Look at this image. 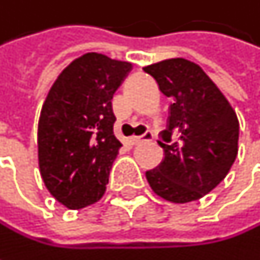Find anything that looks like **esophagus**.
<instances>
[{"label":"esophagus","mask_w":260,"mask_h":260,"mask_svg":"<svg viewBox=\"0 0 260 260\" xmlns=\"http://www.w3.org/2000/svg\"><path fill=\"white\" fill-rule=\"evenodd\" d=\"M153 138V134L152 132H144L143 135H140V137H132L131 138V141L134 143V144H138V143H141V141H150Z\"/></svg>","instance_id":"obj_1"}]
</instances>
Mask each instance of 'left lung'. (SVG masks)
I'll return each mask as SVG.
<instances>
[{"instance_id":"left-lung-1","label":"left lung","mask_w":260,"mask_h":260,"mask_svg":"<svg viewBox=\"0 0 260 260\" xmlns=\"http://www.w3.org/2000/svg\"><path fill=\"white\" fill-rule=\"evenodd\" d=\"M170 98L169 126L162 132L164 159L146 172L153 192L172 203L202 199L223 181L238 155L236 113L203 69L185 58L144 68ZM175 140L171 141V135Z\"/></svg>"}]
</instances>
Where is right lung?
I'll list each match as a JSON object with an SVG mask.
<instances>
[{"label": "right lung", "mask_w": 260, "mask_h": 260, "mask_svg": "<svg viewBox=\"0 0 260 260\" xmlns=\"http://www.w3.org/2000/svg\"><path fill=\"white\" fill-rule=\"evenodd\" d=\"M131 69L128 61L87 52L48 91L37 128L39 169L48 191L69 209L101 200L107 189L122 147L111 99Z\"/></svg>", "instance_id": "right-lung-1"}]
</instances>
